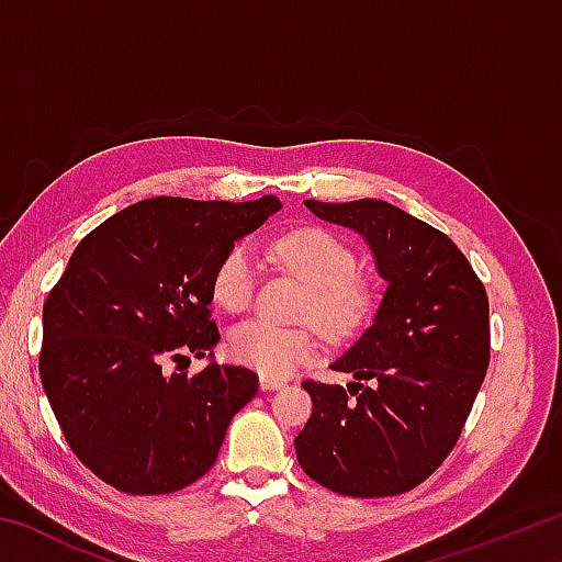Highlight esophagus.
<instances>
[{
	"label": "esophagus",
	"mask_w": 562,
	"mask_h": 562,
	"mask_svg": "<svg viewBox=\"0 0 562 562\" xmlns=\"http://www.w3.org/2000/svg\"><path fill=\"white\" fill-rule=\"evenodd\" d=\"M280 386H284V379L270 376V374H260V389H262V392H272V389H280Z\"/></svg>",
	"instance_id": "obj_1"
}]
</instances>
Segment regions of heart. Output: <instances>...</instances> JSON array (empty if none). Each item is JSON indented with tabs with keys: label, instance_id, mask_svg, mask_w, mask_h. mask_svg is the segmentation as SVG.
Returning <instances> with one entry per match:
<instances>
[{
	"label": "heart",
	"instance_id": "b5f03b06",
	"mask_svg": "<svg viewBox=\"0 0 562 562\" xmlns=\"http://www.w3.org/2000/svg\"><path fill=\"white\" fill-rule=\"evenodd\" d=\"M274 255L310 284L300 317L315 322L329 339L357 337L372 322L379 292L372 280L357 272V252L339 235L317 225L297 227L274 243ZM258 278L260 268L252 247L235 243L213 270V300L240 315L255 300ZM227 349L235 361L258 369L260 374L284 376L317 357L319 337L315 327H280L268 319H252L233 331Z\"/></svg>",
	"mask_w": 562,
	"mask_h": 562
}]
</instances>
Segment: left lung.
I'll use <instances>...</instances> for the list:
<instances>
[{
	"mask_svg": "<svg viewBox=\"0 0 562 562\" xmlns=\"http://www.w3.org/2000/svg\"><path fill=\"white\" fill-rule=\"evenodd\" d=\"M304 205L364 235L389 288L374 325L331 364L357 382H302L312 416L294 439L297 461L345 496L406 493L453 451L486 376V288L449 235L402 207L374 198Z\"/></svg>",
	"mask_w": 562,
	"mask_h": 562,
	"instance_id": "obj_1",
	"label": "left lung"
}]
</instances>
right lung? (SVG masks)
Segmentation results:
<instances>
[{
    "label": "right lung",
    "mask_w": 562,
    "mask_h": 562,
    "mask_svg": "<svg viewBox=\"0 0 562 562\" xmlns=\"http://www.w3.org/2000/svg\"><path fill=\"white\" fill-rule=\"evenodd\" d=\"M278 207V195L150 198L76 245L44 302L40 376L66 443L103 483L158 496L215 465L258 374L227 364L178 374L168 364L221 341L207 310L215 265Z\"/></svg>",
    "instance_id": "right-lung-1"
}]
</instances>
